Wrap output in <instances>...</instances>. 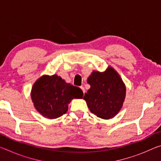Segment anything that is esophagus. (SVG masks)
<instances>
[{
  "label": "esophagus",
  "mask_w": 161,
  "mask_h": 161,
  "mask_svg": "<svg viewBox=\"0 0 161 161\" xmlns=\"http://www.w3.org/2000/svg\"><path fill=\"white\" fill-rule=\"evenodd\" d=\"M80 88H81V90H82V92H83V93L84 94V92H85V89H84V86H80Z\"/></svg>",
  "instance_id": "obj_1"
}]
</instances>
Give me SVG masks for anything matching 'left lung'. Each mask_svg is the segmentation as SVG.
Segmentation results:
<instances>
[{
  "instance_id": "left-lung-1",
  "label": "left lung",
  "mask_w": 161,
  "mask_h": 161,
  "mask_svg": "<svg viewBox=\"0 0 161 161\" xmlns=\"http://www.w3.org/2000/svg\"><path fill=\"white\" fill-rule=\"evenodd\" d=\"M87 82L90 89L84 94L91 112L103 119L115 116L121 109L126 96V86L113 68L104 72H95L89 76Z\"/></svg>"
}]
</instances>
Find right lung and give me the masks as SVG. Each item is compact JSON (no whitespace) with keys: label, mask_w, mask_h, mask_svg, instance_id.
I'll use <instances>...</instances> for the list:
<instances>
[{"label":"right lung","mask_w":161,"mask_h":161,"mask_svg":"<svg viewBox=\"0 0 161 161\" xmlns=\"http://www.w3.org/2000/svg\"><path fill=\"white\" fill-rule=\"evenodd\" d=\"M80 88L71 85L54 75H44L35 81L31 98L38 112L48 119H56L68 110V103L74 98H82Z\"/></svg>","instance_id":"1"}]
</instances>
